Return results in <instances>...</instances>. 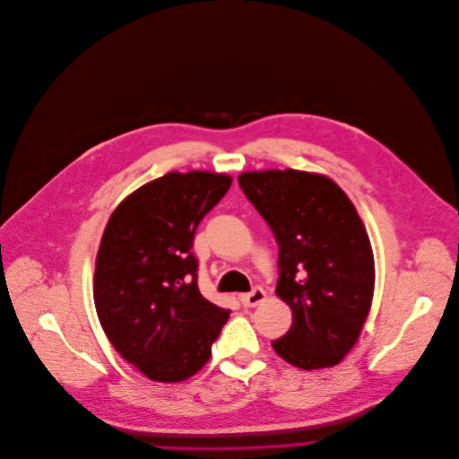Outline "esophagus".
Returning <instances> with one entry per match:
<instances>
[{"label": "esophagus", "instance_id": "34e87169", "mask_svg": "<svg viewBox=\"0 0 459 459\" xmlns=\"http://www.w3.org/2000/svg\"><path fill=\"white\" fill-rule=\"evenodd\" d=\"M238 299H241V302L245 304V307H257L261 300H265V291H264V288L255 286L250 293H245V295H241Z\"/></svg>", "mask_w": 459, "mask_h": 459}]
</instances>
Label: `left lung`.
<instances>
[{"label":"left lung","mask_w":459,"mask_h":459,"mask_svg":"<svg viewBox=\"0 0 459 459\" xmlns=\"http://www.w3.org/2000/svg\"><path fill=\"white\" fill-rule=\"evenodd\" d=\"M238 185L276 237V293L293 310L274 351L302 369L336 366L360 336L376 283L355 205L329 178L299 169L247 171Z\"/></svg>","instance_id":"obj_1"}]
</instances>
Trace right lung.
I'll use <instances>...</instances> for the list:
<instances>
[{"mask_svg": "<svg viewBox=\"0 0 459 459\" xmlns=\"http://www.w3.org/2000/svg\"><path fill=\"white\" fill-rule=\"evenodd\" d=\"M231 178L166 173L130 194L102 233L95 308L117 353L151 381L179 383L205 366L230 310L198 288L195 228Z\"/></svg>", "mask_w": 459, "mask_h": 459, "instance_id": "obj_1", "label": "right lung"}]
</instances>
